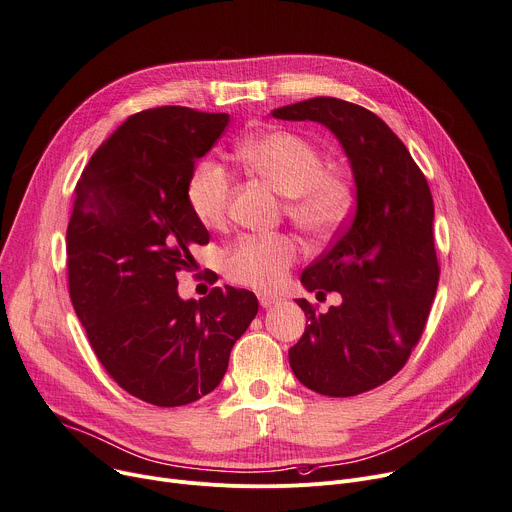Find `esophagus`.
<instances>
[{"instance_id":"1","label":"esophagus","mask_w":512,"mask_h":512,"mask_svg":"<svg viewBox=\"0 0 512 512\" xmlns=\"http://www.w3.org/2000/svg\"><path fill=\"white\" fill-rule=\"evenodd\" d=\"M258 299H260V305H262L264 309H268V307H272V305H278V303H280V299H278V297H274V295H266V293H260V295H258Z\"/></svg>"}]
</instances>
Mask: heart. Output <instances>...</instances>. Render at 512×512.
Segmentation results:
<instances>
[{"instance_id": "1", "label": "heart", "mask_w": 512, "mask_h": 512, "mask_svg": "<svg viewBox=\"0 0 512 512\" xmlns=\"http://www.w3.org/2000/svg\"><path fill=\"white\" fill-rule=\"evenodd\" d=\"M234 154L252 175L287 197L291 219L309 236L327 238L350 217L352 183L337 170L323 168L319 148L307 138L285 130L262 132L242 140ZM230 197L232 181L223 166L211 160L195 166L187 183V203L201 225L219 230ZM297 256L299 246L289 236H244L225 252L223 270L236 285L272 291Z\"/></svg>"}]
</instances>
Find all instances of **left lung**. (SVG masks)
I'll return each instance as SVG.
<instances>
[{"instance_id": "1", "label": "left lung", "mask_w": 512, "mask_h": 512, "mask_svg": "<svg viewBox=\"0 0 512 512\" xmlns=\"http://www.w3.org/2000/svg\"><path fill=\"white\" fill-rule=\"evenodd\" d=\"M272 118L317 122L342 144L356 185V211L335 244L307 266L301 285L342 303L317 313L289 350L301 384L323 396H356L399 372L425 329L439 266L433 197L407 146L378 116L335 97L272 109Z\"/></svg>"}]
</instances>
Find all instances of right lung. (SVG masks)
<instances>
[{"label": "right lung", "mask_w": 512, "mask_h": 512, "mask_svg": "<svg viewBox=\"0 0 512 512\" xmlns=\"http://www.w3.org/2000/svg\"><path fill=\"white\" fill-rule=\"evenodd\" d=\"M227 113L166 105L130 116L91 156L67 227L69 293L89 344L124 390L156 407L199 401L258 313L246 289L181 299L177 272L209 232L187 203L195 162Z\"/></svg>", "instance_id": "add662e5"}]
</instances>
